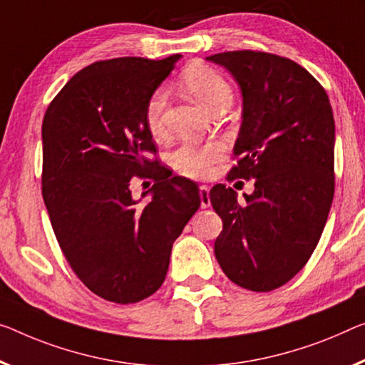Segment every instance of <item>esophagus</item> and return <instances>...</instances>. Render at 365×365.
<instances>
[{
    "label": "esophagus",
    "instance_id": "34e87169",
    "mask_svg": "<svg viewBox=\"0 0 365 365\" xmlns=\"http://www.w3.org/2000/svg\"><path fill=\"white\" fill-rule=\"evenodd\" d=\"M199 194H200V207H202V209H207V207H210V189L207 186H200Z\"/></svg>",
    "mask_w": 365,
    "mask_h": 365
}]
</instances>
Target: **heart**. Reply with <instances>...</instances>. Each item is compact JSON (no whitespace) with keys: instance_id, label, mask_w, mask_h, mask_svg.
<instances>
[{"instance_id":"b5f03b06","label":"heart","mask_w":365,"mask_h":365,"mask_svg":"<svg viewBox=\"0 0 365 365\" xmlns=\"http://www.w3.org/2000/svg\"><path fill=\"white\" fill-rule=\"evenodd\" d=\"M182 86L195 103L200 104L210 114L220 108H230L233 103V91L228 81L220 73L204 65H194L182 73ZM166 104L165 89H156L151 94L145 122L148 132L153 137L165 135L163 109ZM223 148L217 143L195 145L184 143L171 155V165L178 173L187 178H205L210 173V166L220 158Z\"/></svg>"}]
</instances>
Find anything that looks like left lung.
Listing matches in <instances>:
<instances>
[{
	"label": "left lung",
	"instance_id": "left-lung-1",
	"mask_svg": "<svg viewBox=\"0 0 365 365\" xmlns=\"http://www.w3.org/2000/svg\"><path fill=\"white\" fill-rule=\"evenodd\" d=\"M241 89L243 114L232 178L255 179L240 204L217 184L210 202L223 222L215 240L222 271L240 287L269 292L310 259L334 194V119L328 94L305 68L279 55L238 50L207 57Z\"/></svg>",
	"mask_w": 365,
	"mask_h": 365
}]
</instances>
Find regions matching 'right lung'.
<instances>
[{
    "instance_id": "right-lung-1",
    "label": "right lung",
    "mask_w": 365,
    "mask_h": 365,
    "mask_svg": "<svg viewBox=\"0 0 365 365\" xmlns=\"http://www.w3.org/2000/svg\"><path fill=\"white\" fill-rule=\"evenodd\" d=\"M181 55L112 58L78 71L42 124V195L58 245L86 287L135 304L161 287L175 240L200 207L197 184L151 161V94ZM132 177L155 184L133 200Z\"/></svg>"
}]
</instances>
